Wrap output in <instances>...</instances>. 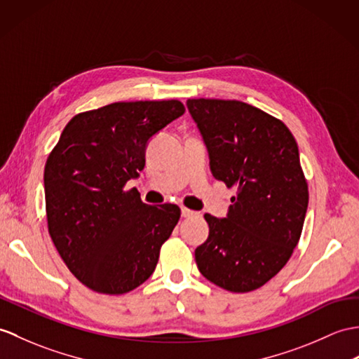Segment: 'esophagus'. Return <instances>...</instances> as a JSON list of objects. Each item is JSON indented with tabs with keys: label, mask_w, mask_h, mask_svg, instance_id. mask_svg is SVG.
Listing matches in <instances>:
<instances>
[{
	"label": "esophagus",
	"mask_w": 359,
	"mask_h": 359,
	"mask_svg": "<svg viewBox=\"0 0 359 359\" xmlns=\"http://www.w3.org/2000/svg\"><path fill=\"white\" fill-rule=\"evenodd\" d=\"M196 214H197V212L188 210V208H182V217L188 219V217H193V215H196Z\"/></svg>",
	"instance_id": "esophagus-1"
}]
</instances>
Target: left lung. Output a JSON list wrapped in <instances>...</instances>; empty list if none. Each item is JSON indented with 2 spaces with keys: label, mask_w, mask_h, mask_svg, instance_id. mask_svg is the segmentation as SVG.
Listing matches in <instances>:
<instances>
[{
  "label": "left lung",
  "mask_w": 359,
  "mask_h": 359,
  "mask_svg": "<svg viewBox=\"0 0 359 359\" xmlns=\"http://www.w3.org/2000/svg\"><path fill=\"white\" fill-rule=\"evenodd\" d=\"M212 176L236 188L228 217L205 214L210 236L196 249L206 280L245 294L289 262L302 237L309 189L298 145L280 119L241 101L188 99Z\"/></svg>",
  "instance_id": "left-lung-1"
}]
</instances>
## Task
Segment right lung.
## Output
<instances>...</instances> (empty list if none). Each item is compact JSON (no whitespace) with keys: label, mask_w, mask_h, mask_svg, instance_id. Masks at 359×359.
<instances>
[{"label":"right lung","mask_w":359,"mask_h":359,"mask_svg":"<svg viewBox=\"0 0 359 359\" xmlns=\"http://www.w3.org/2000/svg\"><path fill=\"white\" fill-rule=\"evenodd\" d=\"M185 113L171 101L113 102L74 116L44 168L48 234L82 285L121 295L147 281L180 219L172 203L147 205L123 189L145 166L151 136Z\"/></svg>","instance_id":"obj_1"}]
</instances>
